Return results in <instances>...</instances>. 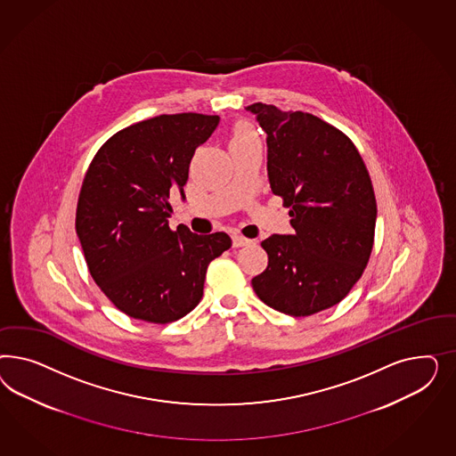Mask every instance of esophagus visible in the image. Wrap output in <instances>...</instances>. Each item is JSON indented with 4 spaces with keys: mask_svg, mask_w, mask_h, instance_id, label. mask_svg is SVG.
<instances>
[{
    "mask_svg": "<svg viewBox=\"0 0 456 456\" xmlns=\"http://www.w3.org/2000/svg\"><path fill=\"white\" fill-rule=\"evenodd\" d=\"M250 244V239H246V237H242V235L235 234L232 237V246L234 248H244V246H248Z\"/></svg>",
    "mask_w": 456,
    "mask_h": 456,
    "instance_id": "obj_1",
    "label": "esophagus"
}]
</instances>
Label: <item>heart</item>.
<instances>
[{
	"mask_svg": "<svg viewBox=\"0 0 456 456\" xmlns=\"http://www.w3.org/2000/svg\"><path fill=\"white\" fill-rule=\"evenodd\" d=\"M256 137V134H254V130L248 126V124H239L235 125L234 132H232V138H231V142H235V140H246V138Z\"/></svg>",
	"mask_w": 456,
	"mask_h": 456,
	"instance_id": "heart-1",
	"label": "heart"
}]
</instances>
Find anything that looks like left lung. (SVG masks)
I'll return each instance as SVG.
<instances>
[{"instance_id":"8db88e82","label":"left lung","mask_w":456,"mask_h":456,"mask_svg":"<svg viewBox=\"0 0 456 456\" xmlns=\"http://www.w3.org/2000/svg\"><path fill=\"white\" fill-rule=\"evenodd\" d=\"M267 134V177L290 208L292 234L263 240L269 263L252 279L259 299L294 318L343 301L373 248L376 199L366 166L343 132L304 111L252 103Z\"/></svg>"}]
</instances>
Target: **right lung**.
<instances>
[{
	"mask_svg": "<svg viewBox=\"0 0 456 456\" xmlns=\"http://www.w3.org/2000/svg\"><path fill=\"white\" fill-rule=\"evenodd\" d=\"M217 115H159L109 138L83 179L77 235L98 288L122 313L166 324L200 303L208 264L232 246L225 232L170 231V195L183 185L195 149Z\"/></svg>",
	"mask_w": 456,
	"mask_h": 456,
	"instance_id": "right-lung-1",
	"label": "right lung"
}]
</instances>
